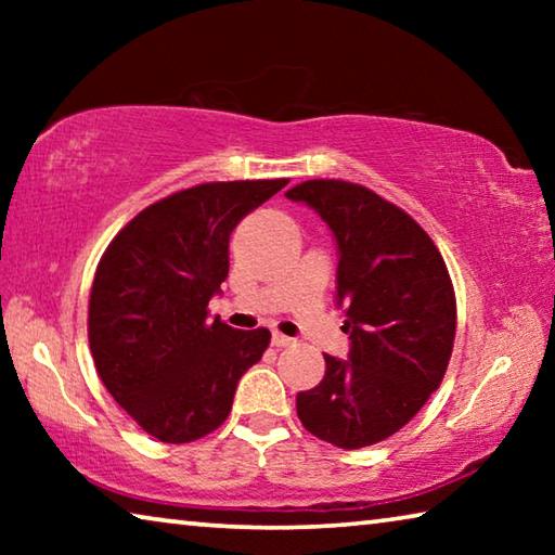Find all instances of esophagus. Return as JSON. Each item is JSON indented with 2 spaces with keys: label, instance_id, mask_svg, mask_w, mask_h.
<instances>
[{
  "label": "esophagus",
  "instance_id": "34e87169",
  "mask_svg": "<svg viewBox=\"0 0 555 555\" xmlns=\"http://www.w3.org/2000/svg\"><path fill=\"white\" fill-rule=\"evenodd\" d=\"M271 345L288 347V345H294V340H291V337H286V335H281V333H274V335H271Z\"/></svg>",
  "mask_w": 555,
  "mask_h": 555
}]
</instances>
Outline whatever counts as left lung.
<instances>
[{
	"mask_svg": "<svg viewBox=\"0 0 555 555\" xmlns=\"http://www.w3.org/2000/svg\"><path fill=\"white\" fill-rule=\"evenodd\" d=\"M337 242V306L350 354H325V377L298 391L308 434L345 450L374 446L403 428L448 370L455 291L421 224L370 188L318 178L291 188Z\"/></svg>",
	"mask_w": 555,
	"mask_h": 555,
	"instance_id": "8db88e82",
	"label": "left lung"
}]
</instances>
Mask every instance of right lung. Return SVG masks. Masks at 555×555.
<instances>
[{"mask_svg":"<svg viewBox=\"0 0 555 555\" xmlns=\"http://www.w3.org/2000/svg\"><path fill=\"white\" fill-rule=\"evenodd\" d=\"M288 181L201 183L149 205L102 255L88 337L102 384L162 443H191L230 416L242 374L271 333L210 321L230 234Z\"/></svg>","mask_w":555,"mask_h":555,"instance_id":"obj_1","label":"right lung"}]
</instances>
